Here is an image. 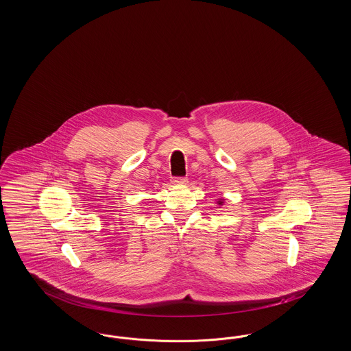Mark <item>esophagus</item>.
Masks as SVG:
<instances>
[{
  "label": "esophagus",
  "instance_id": "obj_1",
  "mask_svg": "<svg viewBox=\"0 0 351 351\" xmlns=\"http://www.w3.org/2000/svg\"><path fill=\"white\" fill-rule=\"evenodd\" d=\"M186 182H188L186 178H175L172 183L175 184V185H184V184H186Z\"/></svg>",
  "mask_w": 351,
  "mask_h": 351
}]
</instances>
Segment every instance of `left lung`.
Instances as JSON below:
<instances>
[{
    "label": "left lung",
    "mask_w": 351,
    "mask_h": 351,
    "mask_svg": "<svg viewBox=\"0 0 351 351\" xmlns=\"http://www.w3.org/2000/svg\"><path fill=\"white\" fill-rule=\"evenodd\" d=\"M223 202H225V199H218L217 204L219 206H222V205H223Z\"/></svg>",
    "instance_id": "1"
}]
</instances>
